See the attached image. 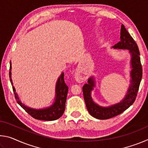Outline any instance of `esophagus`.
<instances>
[{"mask_svg":"<svg viewBox=\"0 0 148 148\" xmlns=\"http://www.w3.org/2000/svg\"><path fill=\"white\" fill-rule=\"evenodd\" d=\"M76 77L77 80H78V81H79V82H82V81H83V80H84V77L81 76H79V74L76 75Z\"/></svg>","mask_w":148,"mask_h":148,"instance_id":"obj_1","label":"esophagus"}]
</instances>
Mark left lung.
<instances>
[{
    "label": "left lung",
    "instance_id": "1",
    "mask_svg": "<svg viewBox=\"0 0 148 148\" xmlns=\"http://www.w3.org/2000/svg\"><path fill=\"white\" fill-rule=\"evenodd\" d=\"M120 41L112 47L114 49H128L131 56V84L124 99L121 102L108 107L101 106L92 101L91 91L95 86L93 77H90L88 84L83 86V93L87 109L92 117L99 119H107L112 118L121 114L131 106L137 96V92L142 77V68L140 62V51L134 39L125 29L123 25H121Z\"/></svg>",
    "mask_w": 148,
    "mask_h": 148
}]
</instances>
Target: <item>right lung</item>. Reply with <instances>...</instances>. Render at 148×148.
I'll list each match as a JSON object with an SVG mask.
<instances>
[{
    "instance_id": "obj_1",
    "label": "right lung",
    "mask_w": 148,
    "mask_h": 148,
    "mask_svg": "<svg viewBox=\"0 0 148 148\" xmlns=\"http://www.w3.org/2000/svg\"><path fill=\"white\" fill-rule=\"evenodd\" d=\"M12 64L10 62V72L9 76L10 79V82L12 85H13L12 79ZM13 91L14 92L15 98L20 106L25 110L30 116H31L33 118L38 120H44V121H54L59 119L63 114L65 110V103L66 101V97L68 94L69 87L65 84L64 80V73L61 74V76L57 79L56 87V98H55V102L53 104L49 107L43 109H33L31 108H29L23 104L16 92V89L13 86Z\"/></svg>"
}]
</instances>
